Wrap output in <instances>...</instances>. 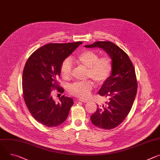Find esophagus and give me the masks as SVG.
<instances>
[{
	"instance_id": "1",
	"label": "esophagus",
	"mask_w": 160,
	"mask_h": 160,
	"mask_svg": "<svg viewBox=\"0 0 160 160\" xmlns=\"http://www.w3.org/2000/svg\"><path fill=\"white\" fill-rule=\"evenodd\" d=\"M77 101H81V102H83V103H87V102H88V101L87 100V99H78Z\"/></svg>"
}]
</instances>
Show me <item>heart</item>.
Listing matches in <instances>:
<instances>
[{"instance_id":"1","label":"heart","mask_w":160,"mask_h":160,"mask_svg":"<svg viewBox=\"0 0 160 160\" xmlns=\"http://www.w3.org/2000/svg\"><path fill=\"white\" fill-rule=\"evenodd\" d=\"M74 62L80 67L87 69L86 77L91 78L97 85H102L110 77L113 71V62L108 55L99 57V54L91 50H87L75 59ZM61 75L65 80H70L72 75V64L70 59H65L61 66ZM93 88L91 80L77 82L71 84L68 92L81 99L88 98Z\"/></svg>"}]
</instances>
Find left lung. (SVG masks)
<instances>
[{"label":"left lung","instance_id":"8db88e82","mask_svg":"<svg viewBox=\"0 0 160 160\" xmlns=\"http://www.w3.org/2000/svg\"><path fill=\"white\" fill-rule=\"evenodd\" d=\"M85 47L103 48L112 59V73L98 92L108 101L98 105L91 120L98 128L113 129L126 119L134 103L138 88L134 66L128 54L111 41H96Z\"/></svg>","mask_w":160,"mask_h":160}]
</instances>
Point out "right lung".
I'll return each instance as SVG.
<instances>
[{
  "mask_svg": "<svg viewBox=\"0 0 160 160\" xmlns=\"http://www.w3.org/2000/svg\"><path fill=\"white\" fill-rule=\"evenodd\" d=\"M82 43L47 44L34 52L25 65L22 77L24 101L33 118L47 127L63 123L73 105L72 98L64 95L59 98V103H55L52 92L54 90L64 92L57 80L61 75V66Z\"/></svg>",
  "mask_w": 160,
  "mask_h": 160,
  "instance_id": "right-lung-1",
  "label": "right lung"
}]
</instances>
